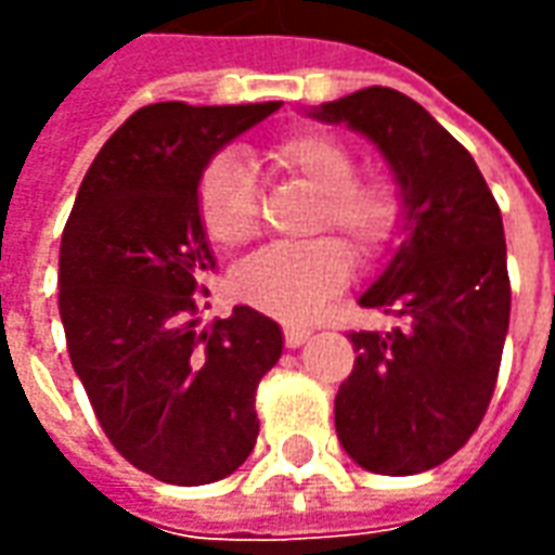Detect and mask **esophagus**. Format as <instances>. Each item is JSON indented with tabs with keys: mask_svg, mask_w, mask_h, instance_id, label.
<instances>
[{
	"mask_svg": "<svg viewBox=\"0 0 555 555\" xmlns=\"http://www.w3.org/2000/svg\"><path fill=\"white\" fill-rule=\"evenodd\" d=\"M309 336H312L309 326H285V345L288 348H300V345L309 341Z\"/></svg>",
	"mask_w": 555,
	"mask_h": 555,
	"instance_id": "1",
	"label": "esophagus"
}]
</instances>
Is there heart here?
<instances>
[{"label": "heart", "instance_id": "heart-1", "mask_svg": "<svg viewBox=\"0 0 555 555\" xmlns=\"http://www.w3.org/2000/svg\"><path fill=\"white\" fill-rule=\"evenodd\" d=\"M276 169L318 195L309 234L338 231L360 258L380 253L401 217L398 190L386 178H360L357 159L330 133H297L273 147ZM198 210L205 231L219 246H243L258 234L261 205L253 169L234 154L217 157L198 183ZM350 276L348 253L330 237L306 243H273L246 258L234 276V294L261 312L300 321Z\"/></svg>", "mask_w": 555, "mask_h": 555}]
</instances>
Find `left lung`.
I'll list each match as a JSON object with an SVG mask.
<instances>
[{
  "mask_svg": "<svg viewBox=\"0 0 555 555\" xmlns=\"http://www.w3.org/2000/svg\"><path fill=\"white\" fill-rule=\"evenodd\" d=\"M309 115L372 139L401 195L404 241L360 297L398 326L350 333L336 434L369 473H425L473 437L496 386L512 314L500 205L469 151L401 91L369 86Z\"/></svg>",
  "mask_w": 555,
  "mask_h": 555,
  "instance_id": "obj_1",
  "label": "left lung"
}]
</instances>
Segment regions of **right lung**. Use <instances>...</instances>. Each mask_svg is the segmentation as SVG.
Listing matches in <instances>:
<instances>
[{
  "instance_id": "right-lung-1",
  "label": "right lung",
  "mask_w": 555,
  "mask_h": 555,
  "mask_svg": "<svg viewBox=\"0 0 555 555\" xmlns=\"http://www.w3.org/2000/svg\"><path fill=\"white\" fill-rule=\"evenodd\" d=\"M282 103H151L106 139L82 178L59 253L67 353L103 434L166 485L231 476L258 440L255 389L282 326L249 306L202 326L217 270L198 183L210 157Z\"/></svg>"
}]
</instances>
